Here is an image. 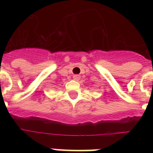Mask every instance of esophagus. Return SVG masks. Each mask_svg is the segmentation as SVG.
Wrapping results in <instances>:
<instances>
[{
  "label": "esophagus",
  "instance_id": "34e87169",
  "mask_svg": "<svg viewBox=\"0 0 153 153\" xmlns=\"http://www.w3.org/2000/svg\"><path fill=\"white\" fill-rule=\"evenodd\" d=\"M79 79H80V75H79V74H75V75H74V79L79 80Z\"/></svg>",
  "mask_w": 153,
  "mask_h": 153
}]
</instances>
